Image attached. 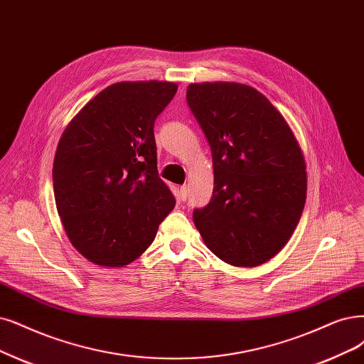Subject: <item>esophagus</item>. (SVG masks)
<instances>
[{
    "instance_id": "obj_1",
    "label": "esophagus",
    "mask_w": 364,
    "mask_h": 364,
    "mask_svg": "<svg viewBox=\"0 0 364 364\" xmlns=\"http://www.w3.org/2000/svg\"><path fill=\"white\" fill-rule=\"evenodd\" d=\"M187 193H189V189H187V186H181L180 187V199L181 200H186L187 199Z\"/></svg>"
}]
</instances>
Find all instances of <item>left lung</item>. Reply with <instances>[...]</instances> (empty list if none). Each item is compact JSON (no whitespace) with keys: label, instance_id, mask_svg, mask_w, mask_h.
I'll return each instance as SVG.
<instances>
[{"label":"left lung","instance_id":"obj_1","mask_svg":"<svg viewBox=\"0 0 364 364\" xmlns=\"http://www.w3.org/2000/svg\"><path fill=\"white\" fill-rule=\"evenodd\" d=\"M211 146L214 187L193 222L223 262L257 267L282 250L306 203V161L287 119L264 94L237 82L187 87Z\"/></svg>","mask_w":364,"mask_h":364}]
</instances>
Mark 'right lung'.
Wrapping results in <instances>:
<instances>
[{
    "mask_svg": "<svg viewBox=\"0 0 364 364\" xmlns=\"http://www.w3.org/2000/svg\"><path fill=\"white\" fill-rule=\"evenodd\" d=\"M177 88L166 80L112 84L61 134L52 169L57 211L73 247L92 264L133 262L175 207L157 172L153 129Z\"/></svg>",
    "mask_w": 364,
    "mask_h": 364,
    "instance_id": "1",
    "label": "right lung"
}]
</instances>
